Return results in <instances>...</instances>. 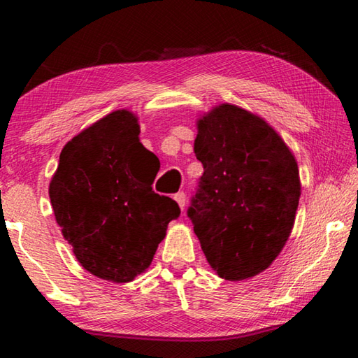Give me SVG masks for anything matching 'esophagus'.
<instances>
[{
    "label": "esophagus",
    "mask_w": 358,
    "mask_h": 358,
    "mask_svg": "<svg viewBox=\"0 0 358 358\" xmlns=\"http://www.w3.org/2000/svg\"><path fill=\"white\" fill-rule=\"evenodd\" d=\"M173 199H175V202L178 203V207L183 210L185 208V205H186V194L185 192H177L173 196Z\"/></svg>",
    "instance_id": "esophagus-1"
}]
</instances>
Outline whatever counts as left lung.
<instances>
[{"mask_svg": "<svg viewBox=\"0 0 358 358\" xmlns=\"http://www.w3.org/2000/svg\"><path fill=\"white\" fill-rule=\"evenodd\" d=\"M202 162L187 216L217 276L243 281L280 256L292 232L301 183L295 156L266 121L238 106H215L197 120Z\"/></svg>", "mask_w": 358, "mask_h": 358, "instance_id": "8db88e82", "label": "left lung"}]
</instances>
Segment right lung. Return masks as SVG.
<instances>
[{
  "label": "right lung",
  "instance_id": "obj_1",
  "mask_svg": "<svg viewBox=\"0 0 358 358\" xmlns=\"http://www.w3.org/2000/svg\"><path fill=\"white\" fill-rule=\"evenodd\" d=\"M138 117L121 108L64 145L48 196L64 240L85 270L113 282L142 275L180 216L178 203L153 191L155 155Z\"/></svg>",
  "mask_w": 358,
  "mask_h": 358
}]
</instances>
